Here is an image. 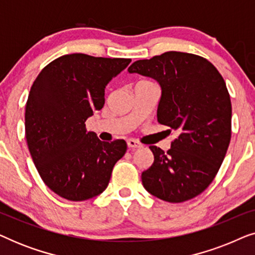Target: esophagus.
<instances>
[{"label": "esophagus", "mask_w": 255, "mask_h": 255, "mask_svg": "<svg viewBox=\"0 0 255 255\" xmlns=\"http://www.w3.org/2000/svg\"><path fill=\"white\" fill-rule=\"evenodd\" d=\"M128 148L134 149V148H141L142 144H141V142L137 141V140H134V139H128Z\"/></svg>", "instance_id": "obj_1"}]
</instances>
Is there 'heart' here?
I'll return each mask as SVG.
<instances>
[{"mask_svg": "<svg viewBox=\"0 0 255 255\" xmlns=\"http://www.w3.org/2000/svg\"><path fill=\"white\" fill-rule=\"evenodd\" d=\"M140 82H148V81H140Z\"/></svg>", "mask_w": 255, "mask_h": 255, "instance_id": "b5f03b06", "label": "heart"}]
</instances>
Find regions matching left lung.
I'll return each instance as SVG.
<instances>
[{
  "mask_svg": "<svg viewBox=\"0 0 255 255\" xmlns=\"http://www.w3.org/2000/svg\"><path fill=\"white\" fill-rule=\"evenodd\" d=\"M128 71L160 83L158 121L179 134L166 153L149 146L154 161L141 174L145 189L170 203L196 197L215 179L231 140L224 79L205 58L176 51L134 61Z\"/></svg>",
  "mask_w": 255,
  "mask_h": 255,
  "instance_id": "8db88e82",
  "label": "left lung"
}]
</instances>
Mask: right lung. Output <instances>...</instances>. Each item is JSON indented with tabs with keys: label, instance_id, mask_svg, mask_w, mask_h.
<instances>
[{
	"label": "right lung",
	"instance_id": "add662e5",
	"mask_svg": "<svg viewBox=\"0 0 255 255\" xmlns=\"http://www.w3.org/2000/svg\"><path fill=\"white\" fill-rule=\"evenodd\" d=\"M131 59L66 54L41 69L25 107V137L41 180L69 201L103 193L127 142L101 141L86 121L104 106L108 82Z\"/></svg>",
	"mask_w": 255,
	"mask_h": 255
}]
</instances>
